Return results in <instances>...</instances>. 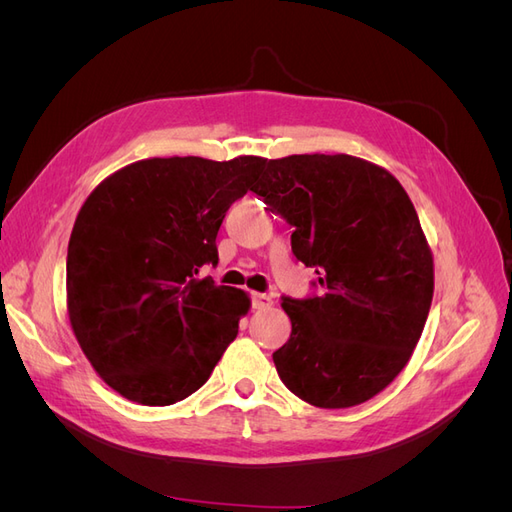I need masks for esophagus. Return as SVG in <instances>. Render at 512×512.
<instances>
[{"label":"esophagus","instance_id":"34e87169","mask_svg":"<svg viewBox=\"0 0 512 512\" xmlns=\"http://www.w3.org/2000/svg\"><path fill=\"white\" fill-rule=\"evenodd\" d=\"M252 305H254V309H269L273 305V297H269V294L254 292L252 294Z\"/></svg>","mask_w":512,"mask_h":512}]
</instances>
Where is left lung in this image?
I'll use <instances>...</instances> for the list:
<instances>
[{
  "label": "left lung",
  "mask_w": 512,
  "mask_h": 512,
  "mask_svg": "<svg viewBox=\"0 0 512 512\" xmlns=\"http://www.w3.org/2000/svg\"><path fill=\"white\" fill-rule=\"evenodd\" d=\"M252 192L294 228L292 254L322 286L284 297L292 333L273 352L277 374L316 408L363 404L406 367L431 307L433 256L410 196L346 153L269 160Z\"/></svg>",
  "instance_id": "1"
}]
</instances>
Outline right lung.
<instances>
[{
    "label": "right lung",
    "instance_id": "1",
    "mask_svg": "<svg viewBox=\"0 0 512 512\" xmlns=\"http://www.w3.org/2000/svg\"><path fill=\"white\" fill-rule=\"evenodd\" d=\"M267 158H149L87 196L70 235L66 307L96 374L134 404L170 406L203 386L250 312L247 292L198 277Z\"/></svg>",
    "mask_w": 512,
    "mask_h": 512
}]
</instances>
